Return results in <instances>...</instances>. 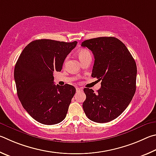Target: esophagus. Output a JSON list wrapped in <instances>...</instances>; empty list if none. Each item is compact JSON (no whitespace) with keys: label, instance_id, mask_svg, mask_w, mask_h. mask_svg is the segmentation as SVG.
<instances>
[{"label":"esophagus","instance_id":"1","mask_svg":"<svg viewBox=\"0 0 156 156\" xmlns=\"http://www.w3.org/2000/svg\"><path fill=\"white\" fill-rule=\"evenodd\" d=\"M83 88H76V92H80V91H82Z\"/></svg>","mask_w":156,"mask_h":156}]
</instances>
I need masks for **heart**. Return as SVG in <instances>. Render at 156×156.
Masks as SVG:
<instances>
[{
	"mask_svg": "<svg viewBox=\"0 0 156 156\" xmlns=\"http://www.w3.org/2000/svg\"><path fill=\"white\" fill-rule=\"evenodd\" d=\"M77 55H78L79 59H80V61H81V60H83V59L86 58V57L91 56V54H90V51L88 50H87V49H85V48H83L78 51Z\"/></svg>",
	"mask_w": 156,
	"mask_h": 156,
	"instance_id": "obj_1",
	"label": "heart"
}]
</instances>
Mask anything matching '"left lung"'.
Segmentation results:
<instances>
[{
	"label": "left lung",
	"mask_w": 156,
	"mask_h": 156,
	"mask_svg": "<svg viewBox=\"0 0 156 156\" xmlns=\"http://www.w3.org/2000/svg\"><path fill=\"white\" fill-rule=\"evenodd\" d=\"M81 46L94 56L92 76L102 81L97 93L83 89L86 95L84 112L94 122H110L123 112L135 94L136 62L126 46L114 37L92 38L83 41Z\"/></svg>",
	"instance_id": "obj_1"
}]
</instances>
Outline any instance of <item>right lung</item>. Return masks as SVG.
I'll use <instances>...</instances> for the list:
<instances>
[{
  "mask_svg": "<svg viewBox=\"0 0 156 156\" xmlns=\"http://www.w3.org/2000/svg\"><path fill=\"white\" fill-rule=\"evenodd\" d=\"M76 44L36 40L19 56L14 68L18 97L29 115L40 123L57 124L66 116L76 89L69 84L55 85L53 72L62 70L66 57Z\"/></svg>",
  "mask_w": 156,
  "mask_h": 156,
  "instance_id": "obj_1",
  "label": "right lung"
}]
</instances>
